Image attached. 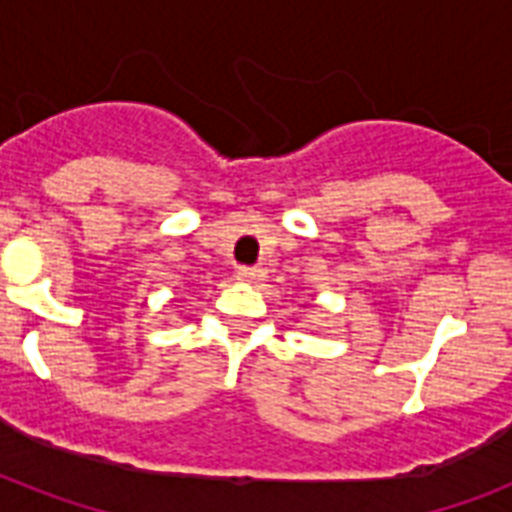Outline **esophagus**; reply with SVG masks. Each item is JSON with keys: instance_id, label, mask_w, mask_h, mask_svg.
<instances>
[{"instance_id": "1", "label": "esophagus", "mask_w": 512, "mask_h": 512, "mask_svg": "<svg viewBox=\"0 0 512 512\" xmlns=\"http://www.w3.org/2000/svg\"><path fill=\"white\" fill-rule=\"evenodd\" d=\"M236 276H239L241 281H247V284H257V281L263 279V271L255 268V265H241L239 271H236Z\"/></svg>"}]
</instances>
